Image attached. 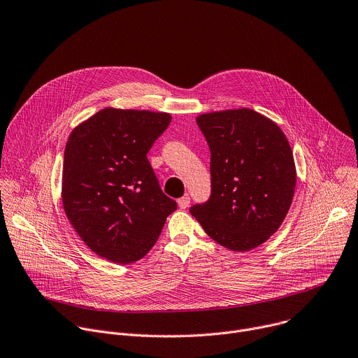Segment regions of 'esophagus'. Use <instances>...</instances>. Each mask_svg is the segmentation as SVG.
<instances>
[{
    "label": "esophagus",
    "instance_id": "esophagus-1",
    "mask_svg": "<svg viewBox=\"0 0 358 358\" xmlns=\"http://www.w3.org/2000/svg\"><path fill=\"white\" fill-rule=\"evenodd\" d=\"M189 203H190V197L186 194V196H183V197H180L179 200H178V206L180 207V208H186V207H189Z\"/></svg>",
    "mask_w": 358,
    "mask_h": 358
}]
</instances>
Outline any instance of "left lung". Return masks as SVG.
<instances>
[{
  "mask_svg": "<svg viewBox=\"0 0 358 358\" xmlns=\"http://www.w3.org/2000/svg\"><path fill=\"white\" fill-rule=\"evenodd\" d=\"M210 148L211 194L192 216L220 245L250 251L280 227L291 207L296 168L282 129L251 110H223L196 118Z\"/></svg>",
  "mask_w": 358,
  "mask_h": 358,
  "instance_id": "8db88e82",
  "label": "left lung"
}]
</instances>
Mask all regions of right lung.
Listing matches in <instances>:
<instances>
[{"mask_svg":"<svg viewBox=\"0 0 358 358\" xmlns=\"http://www.w3.org/2000/svg\"><path fill=\"white\" fill-rule=\"evenodd\" d=\"M171 120L168 113L107 107L69 135L62 175L64 213L85 244L111 262L145 257L178 208L147 158Z\"/></svg>","mask_w":358,"mask_h":358,"instance_id":"1","label":"right lung"}]
</instances>
